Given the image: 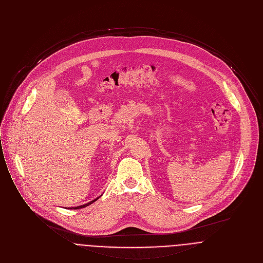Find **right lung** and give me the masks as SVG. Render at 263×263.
I'll use <instances>...</instances> for the list:
<instances>
[{
	"label": "right lung",
	"mask_w": 263,
	"mask_h": 263,
	"mask_svg": "<svg viewBox=\"0 0 263 263\" xmlns=\"http://www.w3.org/2000/svg\"><path fill=\"white\" fill-rule=\"evenodd\" d=\"M100 197V196H99ZM99 197H97L96 199H94V200H92V201H90V202H88V203H86V204H84V205H80V206H77V207H69L70 209L71 208H73V209H79V208H84V207H86V206H89L90 204H92L93 202H95L96 200H98L99 199Z\"/></svg>",
	"instance_id": "obj_1"
}]
</instances>
